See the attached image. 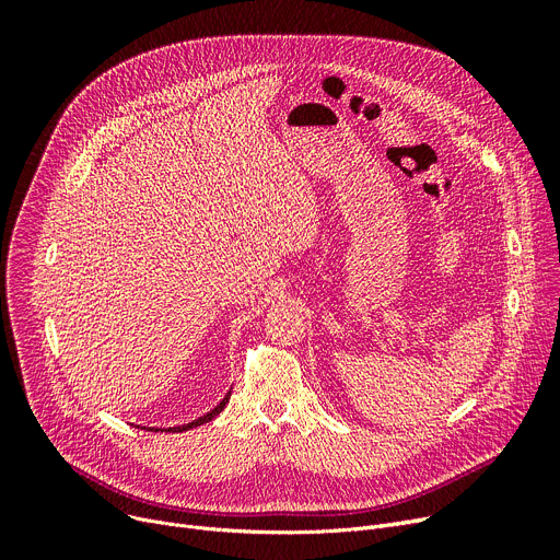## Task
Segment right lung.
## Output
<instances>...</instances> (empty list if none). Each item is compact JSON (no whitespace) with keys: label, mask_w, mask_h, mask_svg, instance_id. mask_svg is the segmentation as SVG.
Here are the masks:
<instances>
[{"label":"right lung","mask_w":560,"mask_h":560,"mask_svg":"<svg viewBox=\"0 0 560 560\" xmlns=\"http://www.w3.org/2000/svg\"><path fill=\"white\" fill-rule=\"evenodd\" d=\"M229 397H231V393L211 410V413H206L203 418H199V420H195V422H190V424H184V427H174V429H165V431H188V429H192V427H199V424H203V422H211L215 416H220L222 413V408L229 404ZM154 431H159V429H154Z\"/></svg>","instance_id":"obj_1"}]
</instances>
